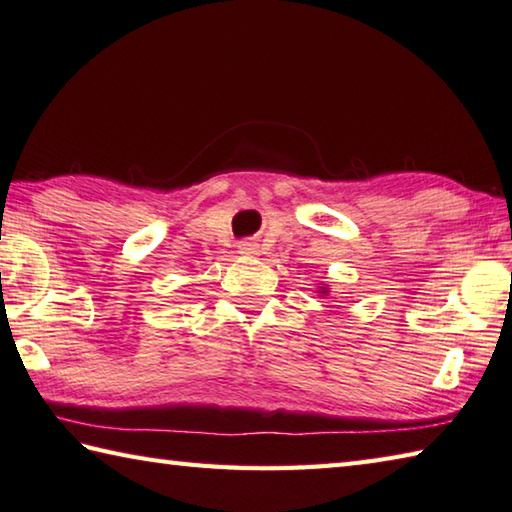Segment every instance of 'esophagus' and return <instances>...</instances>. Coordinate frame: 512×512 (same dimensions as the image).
Listing matches in <instances>:
<instances>
[{
  "label": "esophagus",
  "instance_id": "34e87169",
  "mask_svg": "<svg viewBox=\"0 0 512 512\" xmlns=\"http://www.w3.org/2000/svg\"><path fill=\"white\" fill-rule=\"evenodd\" d=\"M237 248H239V253L248 255V257H253V255L259 253V246L253 242V239H244V242H239Z\"/></svg>",
  "mask_w": 512,
  "mask_h": 512
}]
</instances>
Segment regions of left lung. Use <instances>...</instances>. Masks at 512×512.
Returning a JSON list of instances; mask_svg holds the SVG:
<instances>
[{"label":"left lung","instance_id":"8db88e82","mask_svg":"<svg viewBox=\"0 0 512 512\" xmlns=\"http://www.w3.org/2000/svg\"><path fill=\"white\" fill-rule=\"evenodd\" d=\"M322 293H326V290H322Z\"/></svg>","mask_w":512,"mask_h":512}]
</instances>
